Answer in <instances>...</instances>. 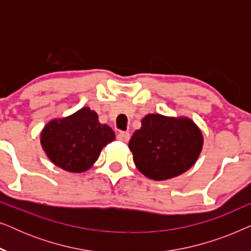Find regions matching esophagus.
<instances>
[{
    "label": "esophagus",
    "instance_id": "esophagus-1",
    "mask_svg": "<svg viewBox=\"0 0 251 251\" xmlns=\"http://www.w3.org/2000/svg\"><path fill=\"white\" fill-rule=\"evenodd\" d=\"M116 138L119 140H121V142H129L130 139V133L129 132H125V131H120L118 133V136H116Z\"/></svg>",
    "mask_w": 251,
    "mask_h": 251
}]
</instances>
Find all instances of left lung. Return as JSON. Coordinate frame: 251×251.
<instances>
[{
	"label": "left lung",
	"mask_w": 251,
	"mask_h": 251,
	"mask_svg": "<svg viewBox=\"0 0 251 251\" xmlns=\"http://www.w3.org/2000/svg\"><path fill=\"white\" fill-rule=\"evenodd\" d=\"M203 136L188 118L149 114L129 142L135 164L150 179L166 180L187 171L197 162Z\"/></svg>",
	"instance_id": "obj_1"
}]
</instances>
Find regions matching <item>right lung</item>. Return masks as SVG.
Wrapping results in <instances>:
<instances>
[{"label": "right lung", "mask_w": 251, "mask_h": 251, "mask_svg": "<svg viewBox=\"0 0 251 251\" xmlns=\"http://www.w3.org/2000/svg\"><path fill=\"white\" fill-rule=\"evenodd\" d=\"M114 139L111 126L101 125L97 113L89 107L51 120L41 132V145L47 156L54 166L70 173L90 169L102 147Z\"/></svg>", "instance_id": "1"}]
</instances>
